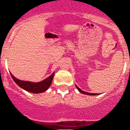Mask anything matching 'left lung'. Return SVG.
Here are the masks:
<instances>
[{
	"instance_id": "left-lung-1",
	"label": "left lung",
	"mask_w": 130,
	"mask_h": 130,
	"mask_svg": "<svg viewBox=\"0 0 130 130\" xmlns=\"http://www.w3.org/2000/svg\"><path fill=\"white\" fill-rule=\"evenodd\" d=\"M76 86V88H77V90H79V92H80L81 93H82V94H87V95H92V96H94V95H98V94H96V93H89V92H85V91H83V90H81V89H80V88H79V87H77V85H75Z\"/></svg>"
}]
</instances>
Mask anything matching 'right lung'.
<instances>
[{"label":"right lung","mask_w":130,"mask_h":130,"mask_svg":"<svg viewBox=\"0 0 130 130\" xmlns=\"http://www.w3.org/2000/svg\"><path fill=\"white\" fill-rule=\"evenodd\" d=\"M10 74H11V76L13 81L21 88L32 93H41L46 91L49 88V87H50L51 83H52L54 75H55V72H53L47 79L38 83L21 81V80H19V79H18L17 78L15 77L11 73H10Z\"/></svg>","instance_id":"add662e5"}]
</instances>
